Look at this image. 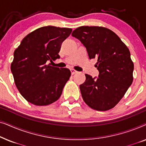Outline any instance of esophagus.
<instances>
[{
	"instance_id": "esophagus-1",
	"label": "esophagus",
	"mask_w": 146,
	"mask_h": 146,
	"mask_svg": "<svg viewBox=\"0 0 146 146\" xmlns=\"http://www.w3.org/2000/svg\"><path fill=\"white\" fill-rule=\"evenodd\" d=\"M70 71H71V74H72V75L75 74H76V73L78 72L77 71H76L75 70H74V69H71V70H70Z\"/></svg>"
}]
</instances>
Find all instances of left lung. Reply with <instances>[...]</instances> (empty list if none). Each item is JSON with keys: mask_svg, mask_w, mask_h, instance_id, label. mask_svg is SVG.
<instances>
[{"mask_svg": "<svg viewBox=\"0 0 146 146\" xmlns=\"http://www.w3.org/2000/svg\"><path fill=\"white\" fill-rule=\"evenodd\" d=\"M86 48L89 58L98 60V78L86 74L80 85L86 104L96 110L106 111L122 98L133 82V63L130 52L116 34L100 27H80L72 33Z\"/></svg>", "mask_w": 146, "mask_h": 146, "instance_id": "1", "label": "left lung"}]
</instances>
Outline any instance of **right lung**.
I'll return each instance as SVG.
<instances>
[{"mask_svg":"<svg viewBox=\"0 0 146 146\" xmlns=\"http://www.w3.org/2000/svg\"><path fill=\"white\" fill-rule=\"evenodd\" d=\"M71 33L68 28H39L26 36L14 52L11 68L16 86L33 104L49 105L60 97L71 72L48 63L60 58L62 43Z\"/></svg>","mask_w":146,"mask_h":146,"instance_id":"add662e5","label":"right lung"}]
</instances>
